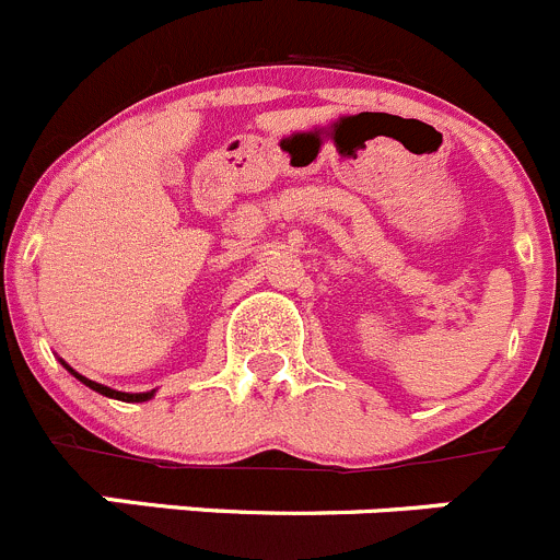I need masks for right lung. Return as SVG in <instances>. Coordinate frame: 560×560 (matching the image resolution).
<instances>
[{"mask_svg":"<svg viewBox=\"0 0 560 560\" xmlns=\"http://www.w3.org/2000/svg\"><path fill=\"white\" fill-rule=\"evenodd\" d=\"M62 362V359H60ZM62 368L68 370V373L74 375V378H80L82 384L85 386H91L93 392H98V395H104V398H115V400H124V404H143V400H151L154 398V389L151 392H118V389H109V386H104V384H96V381H91V378H85V375H80V373H74V370L68 368L66 362H62Z\"/></svg>","mask_w":560,"mask_h":560,"instance_id":"right-lung-1","label":"right lung"}]
</instances>
